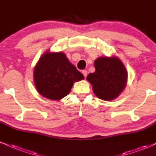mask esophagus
Wrapping results in <instances>:
<instances>
[{"label":"esophagus","instance_id":"1","mask_svg":"<svg viewBox=\"0 0 156 156\" xmlns=\"http://www.w3.org/2000/svg\"><path fill=\"white\" fill-rule=\"evenodd\" d=\"M82 73H83V75L84 76V77H85V78H86V76H87V75H88L87 70H83V71H82Z\"/></svg>","mask_w":156,"mask_h":156}]
</instances>
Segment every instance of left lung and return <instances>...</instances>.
Listing matches in <instances>:
<instances>
[{"mask_svg": "<svg viewBox=\"0 0 156 156\" xmlns=\"http://www.w3.org/2000/svg\"><path fill=\"white\" fill-rule=\"evenodd\" d=\"M94 65L95 72L89 73L86 78L94 93L102 100H114L126 86L128 73L124 65L115 56L98 57Z\"/></svg>", "mask_w": 156, "mask_h": 156, "instance_id": "1", "label": "left lung"}]
</instances>
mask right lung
Here are the masks:
<instances>
[{"label":"right lung","mask_w":156,"mask_h":156,"mask_svg":"<svg viewBox=\"0 0 156 156\" xmlns=\"http://www.w3.org/2000/svg\"><path fill=\"white\" fill-rule=\"evenodd\" d=\"M34 83L41 96L51 100H60L70 92L75 82L84 76L69 61L63 52L42 54L34 67Z\"/></svg>","instance_id":"obj_1"}]
</instances>
